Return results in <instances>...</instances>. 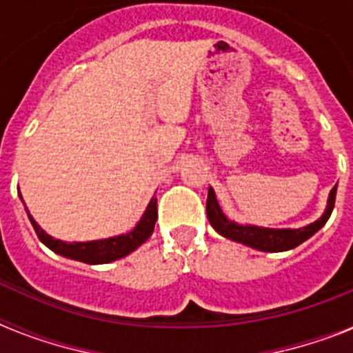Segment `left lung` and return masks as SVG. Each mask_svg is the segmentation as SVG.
I'll return each instance as SVG.
<instances>
[{"label":"left lung","mask_w":353,"mask_h":353,"mask_svg":"<svg viewBox=\"0 0 353 353\" xmlns=\"http://www.w3.org/2000/svg\"><path fill=\"white\" fill-rule=\"evenodd\" d=\"M336 187H332V191L329 194V203H327V210L323 215L314 223L307 224L299 230H274V228H260V226H242L233 221H230L226 215L221 210L215 192L212 187H208V199H207V215L210 224L219 235L226 236L230 240H235L240 244L254 248L258 251H267V252H279V251H288V249L297 248L302 244L304 240L310 239L311 235L320 230L327 219L332 214L336 201Z\"/></svg>","instance_id":"1"}]
</instances>
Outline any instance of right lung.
Returning a JSON list of instances; mask_svg holds the SVG:
<instances>
[{"mask_svg": "<svg viewBox=\"0 0 353 353\" xmlns=\"http://www.w3.org/2000/svg\"><path fill=\"white\" fill-rule=\"evenodd\" d=\"M21 199H23V196H21ZM30 221L31 224H33V228H35L39 239L42 240L43 244L48 245L51 251L58 252L61 256L72 258V260L83 261V263H109V261H114L118 260V258L127 256L129 252H132L134 249H138L143 242L148 240V236L154 232L155 221H157V199L152 198V201H150L148 207H146L145 214H143L141 221H139L138 226L134 228L132 232H129L127 235L113 236V239L95 240V242H74V244H67V242H61V240H56L52 239V236H49L48 233L43 232L42 228L33 221L31 215Z\"/></svg>", "mask_w": 353, "mask_h": 353, "instance_id": "1", "label": "right lung"}]
</instances>
